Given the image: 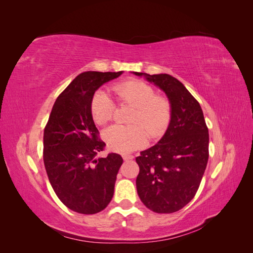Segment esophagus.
<instances>
[{"instance_id":"esophagus-1","label":"esophagus","mask_w":253,"mask_h":253,"mask_svg":"<svg viewBox=\"0 0 253 253\" xmlns=\"http://www.w3.org/2000/svg\"><path fill=\"white\" fill-rule=\"evenodd\" d=\"M122 158H124V160H131V159H133V156L127 155V154H124V155H122Z\"/></svg>"}]
</instances>
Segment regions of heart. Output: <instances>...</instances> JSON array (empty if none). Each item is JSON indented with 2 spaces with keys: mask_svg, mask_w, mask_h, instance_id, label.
<instances>
[{
  "mask_svg": "<svg viewBox=\"0 0 253 253\" xmlns=\"http://www.w3.org/2000/svg\"><path fill=\"white\" fill-rule=\"evenodd\" d=\"M112 93L120 102L135 108L131 122L133 125H115L104 133V140L111 150L128 153L139 149L148 142L149 134L155 138L162 135L171 119V104L164 96L155 95L149 84L140 80H126L115 84ZM91 116L99 126L112 120L115 104L103 91H97L91 99Z\"/></svg>",
  "mask_w": 253,
  "mask_h": 253,
  "instance_id": "1",
  "label": "heart"
}]
</instances>
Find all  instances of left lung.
Instances as JSON below:
<instances>
[{
    "mask_svg": "<svg viewBox=\"0 0 253 253\" xmlns=\"http://www.w3.org/2000/svg\"><path fill=\"white\" fill-rule=\"evenodd\" d=\"M134 74L156 84L171 103L166 134L136 157L137 193L150 210L173 213L190 203L200 188L209 158L208 126L200 103L180 81L167 74Z\"/></svg>",
    "mask_w": 253,
    "mask_h": 253,
    "instance_id": "obj_1",
    "label": "left lung"
}]
</instances>
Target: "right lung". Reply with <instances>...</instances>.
<instances>
[{
    "mask_svg": "<svg viewBox=\"0 0 253 253\" xmlns=\"http://www.w3.org/2000/svg\"><path fill=\"white\" fill-rule=\"evenodd\" d=\"M121 74L85 72L77 76L58 96L45 126V170L59 200L75 212H100L114 195L124 159L116 153L95 159L105 143L99 137L90 104L96 89Z\"/></svg>",
    "mask_w": 253,
    "mask_h": 253,
    "instance_id": "obj_1",
    "label": "right lung"
}]
</instances>
